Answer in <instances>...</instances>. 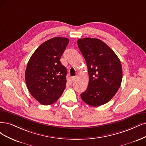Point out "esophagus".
<instances>
[{
  "mask_svg": "<svg viewBox=\"0 0 146 146\" xmlns=\"http://www.w3.org/2000/svg\"><path fill=\"white\" fill-rule=\"evenodd\" d=\"M75 79H76V76H73L72 78V81L73 82L75 81Z\"/></svg>",
  "mask_w": 146,
  "mask_h": 146,
  "instance_id": "1",
  "label": "esophagus"
}]
</instances>
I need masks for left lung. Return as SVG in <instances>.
Returning <instances> with one entry per match:
<instances>
[{
  "mask_svg": "<svg viewBox=\"0 0 146 146\" xmlns=\"http://www.w3.org/2000/svg\"><path fill=\"white\" fill-rule=\"evenodd\" d=\"M78 47L85 59L89 75L86 92L81 98L86 104L97 107L106 104L121 86L123 70L121 61L109 46L96 38L78 40Z\"/></svg>",
  "mask_w": 146,
  "mask_h": 146,
  "instance_id": "obj_1",
  "label": "left lung"
}]
</instances>
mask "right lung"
<instances>
[{"instance_id": "obj_1", "label": "right lung", "mask_w": 146, "mask_h": 146, "mask_svg": "<svg viewBox=\"0 0 146 146\" xmlns=\"http://www.w3.org/2000/svg\"><path fill=\"white\" fill-rule=\"evenodd\" d=\"M69 43L55 37L42 44L32 54L25 70V82L33 97L42 105L58 101L66 87L67 68L60 59Z\"/></svg>"}]
</instances>
